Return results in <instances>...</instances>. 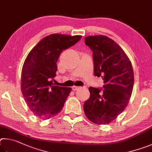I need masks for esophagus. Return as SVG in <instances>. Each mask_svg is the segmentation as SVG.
<instances>
[{"instance_id": "obj_1", "label": "esophagus", "mask_w": 152, "mask_h": 152, "mask_svg": "<svg viewBox=\"0 0 152 152\" xmlns=\"http://www.w3.org/2000/svg\"><path fill=\"white\" fill-rule=\"evenodd\" d=\"M72 88V89L73 90V91H75V90H77V89H78L79 88V87H77V86H73L71 87Z\"/></svg>"}]
</instances>
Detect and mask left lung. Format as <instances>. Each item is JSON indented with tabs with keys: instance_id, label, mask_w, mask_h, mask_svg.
Listing matches in <instances>:
<instances>
[{
	"instance_id": "left-lung-1",
	"label": "left lung",
	"mask_w": 152,
	"mask_h": 152,
	"mask_svg": "<svg viewBox=\"0 0 152 152\" xmlns=\"http://www.w3.org/2000/svg\"><path fill=\"white\" fill-rule=\"evenodd\" d=\"M85 43L93 51L94 75L102 77L103 88L90 87V97L83 105L90 121L105 125L127 107L134 87V71L124 50L109 37L89 36Z\"/></svg>"
}]
</instances>
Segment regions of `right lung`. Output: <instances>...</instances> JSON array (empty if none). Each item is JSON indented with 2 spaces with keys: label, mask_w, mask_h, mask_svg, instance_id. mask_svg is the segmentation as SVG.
I'll use <instances>...</instances> for the list:
<instances>
[{
  "label": "right lung",
  "mask_w": 152,
  "mask_h": 152,
  "mask_svg": "<svg viewBox=\"0 0 152 152\" xmlns=\"http://www.w3.org/2000/svg\"><path fill=\"white\" fill-rule=\"evenodd\" d=\"M81 36L53 34L42 39L26 57L22 69L21 90L32 112L42 119L55 116L62 110L71 91L55 86L57 62L63 50L73 46Z\"/></svg>",
  "instance_id": "1"
}]
</instances>
